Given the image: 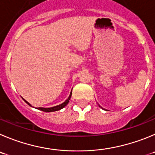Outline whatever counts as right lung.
I'll return each instance as SVG.
<instances>
[{"instance_id":"1","label":"right lung","mask_w":155,"mask_h":155,"mask_svg":"<svg viewBox=\"0 0 155 155\" xmlns=\"http://www.w3.org/2000/svg\"><path fill=\"white\" fill-rule=\"evenodd\" d=\"M71 95H72V92H71L70 95H69V98H68V99L66 100V102H63V103H62L61 105H57V106H54V107H52V108H41V107H40V108H38V109H39V110H41V111H43V112H55V111L60 110V109H62V108H64V107L66 106V105H67L68 103H69V100H70ZM24 101H25V102H27V103L29 105H30V106H31V105H30V104L29 103V102H27L26 100H24Z\"/></svg>"}]
</instances>
